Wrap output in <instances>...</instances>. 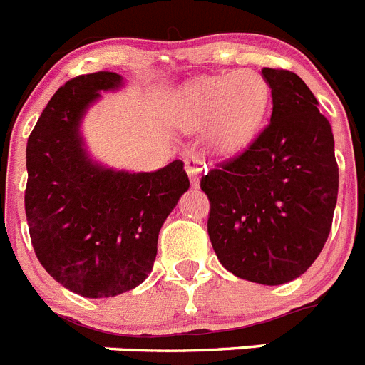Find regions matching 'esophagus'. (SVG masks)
I'll return each instance as SVG.
<instances>
[{
  "label": "esophagus",
  "mask_w": 365,
  "mask_h": 365,
  "mask_svg": "<svg viewBox=\"0 0 365 365\" xmlns=\"http://www.w3.org/2000/svg\"><path fill=\"white\" fill-rule=\"evenodd\" d=\"M204 168H206V163H204L202 159L195 158V155L185 158V170H187L189 180H191L192 185H197L198 178H200V174L204 173Z\"/></svg>",
  "instance_id": "34e87169"
}]
</instances>
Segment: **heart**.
Wrapping results in <instances>:
<instances>
[{
    "mask_svg": "<svg viewBox=\"0 0 365 365\" xmlns=\"http://www.w3.org/2000/svg\"><path fill=\"white\" fill-rule=\"evenodd\" d=\"M267 103V81L256 70L245 68L189 85L180 106V120L191 130L210 125L211 145L234 150L256 133Z\"/></svg>",
    "mask_w": 365,
    "mask_h": 365,
    "instance_id": "b5f03b06",
    "label": "heart"
}]
</instances>
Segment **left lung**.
<instances>
[{
	"instance_id": "1",
	"label": "left lung",
	"mask_w": 365,
	"mask_h": 365,
	"mask_svg": "<svg viewBox=\"0 0 365 365\" xmlns=\"http://www.w3.org/2000/svg\"><path fill=\"white\" fill-rule=\"evenodd\" d=\"M262 73L271 122L202 176L200 187L210 198L207 234L226 271L278 286L301 277L323 250L339 173L332 128L310 88L289 70Z\"/></svg>"
}]
</instances>
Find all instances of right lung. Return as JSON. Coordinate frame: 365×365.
Here are the masks:
<instances>
[{
    "instance_id": "obj_1",
    "label": "right lung",
    "mask_w": 365,
    "mask_h": 365,
    "mask_svg": "<svg viewBox=\"0 0 365 365\" xmlns=\"http://www.w3.org/2000/svg\"><path fill=\"white\" fill-rule=\"evenodd\" d=\"M122 76L94 72L51 96L27 139L26 215L33 249L50 277L88 299L115 297L145 282L158 235L189 189L183 161L155 173L113 170L85 152L79 124Z\"/></svg>"
}]
</instances>
